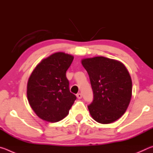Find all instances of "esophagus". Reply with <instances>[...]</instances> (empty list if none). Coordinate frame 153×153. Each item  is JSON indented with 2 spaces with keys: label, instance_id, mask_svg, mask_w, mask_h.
<instances>
[{
  "label": "esophagus",
  "instance_id": "34e87169",
  "mask_svg": "<svg viewBox=\"0 0 153 153\" xmlns=\"http://www.w3.org/2000/svg\"><path fill=\"white\" fill-rule=\"evenodd\" d=\"M77 98H79V99H80V98H82V93H78V94H77Z\"/></svg>",
  "mask_w": 153,
  "mask_h": 153
}]
</instances>
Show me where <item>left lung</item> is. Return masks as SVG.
<instances>
[{
	"label": "left lung",
	"instance_id": "8db88e82",
	"mask_svg": "<svg viewBox=\"0 0 153 153\" xmlns=\"http://www.w3.org/2000/svg\"><path fill=\"white\" fill-rule=\"evenodd\" d=\"M82 63L88 74L94 95L88 106L90 115L102 124L117 120L126 112L131 97L132 82L126 67L104 56L84 59Z\"/></svg>",
	"mask_w": 153,
	"mask_h": 153
}]
</instances>
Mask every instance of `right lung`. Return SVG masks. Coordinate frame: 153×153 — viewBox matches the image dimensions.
<instances>
[{
    "label": "right lung",
    "mask_w": 153,
    "mask_h": 153,
    "mask_svg": "<svg viewBox=\"0 0 153 153\" xmlns=\"http://www.w3.org/2000/svg\"><path fill=\"white\" fill-rule=\"evenodd\" d=\"M74 56L56 53L43 59L36 67L27 82V95L30 105L38 117L56 122L68 115L76 99L69 90L66 71Z\"/></svg>",
    "instance_id": "obj_1"
}]
</instances>
